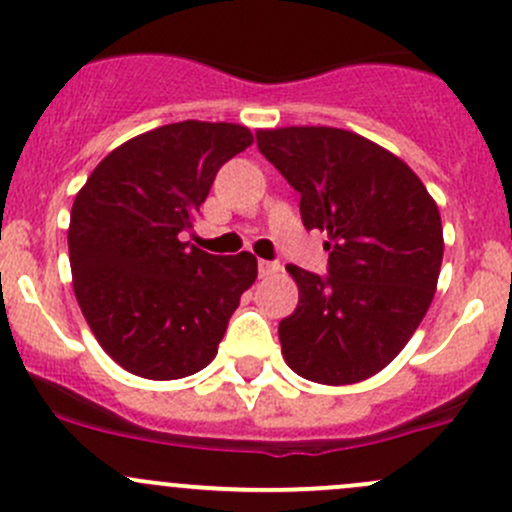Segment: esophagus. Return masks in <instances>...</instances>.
I'll return each instance as SVG.
<instances>
[{"mask_svg": "<svg viewBox=\"0 0 512 512\" xmlns=\"http://www.w3.org/2000/svg\"><path fill=\"white\" fill-rule=\"evenodd\" d=\"M257 270H260V277H270V275H275V272H280V265H277V262L260 260V265H257Z\"/></svg>", "mask_w": 512, "mask_h": 512, "instance_id": "1", "label": "esophagus"}]
</instances>
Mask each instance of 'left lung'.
Here are the masks:
<instances>
[{"mask_svg":"<svg viewBox=\"0 0 512 512\" xmlns=\"http://www.w3.org/2000/svg\"><path fill=\"white\" fill-rule=\"evenodd\" d=\"M257 148L299 193L304 227L327 232V277L287 267L299 289L297 309L280 322L287 366L327 386L379 374L436 292V200L399 156L344 128H260Z\"/></svg>","mask_w":512,"mask_h":512,"instance_id":"left-lung-1","label":"left lung"}]
</instances>
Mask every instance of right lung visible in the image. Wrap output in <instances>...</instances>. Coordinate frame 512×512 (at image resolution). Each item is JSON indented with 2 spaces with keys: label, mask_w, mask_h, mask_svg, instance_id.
<instances>
[{
  "label": "right lung",
  "mask_w": 512,
  "mask_h": 512,
  "mask_svg": "<svg viewBox=\"0 0 512 512\" xmlns=\"http://www.w3.org/2000/svg\"><path fill=\"white\" fill-rule=\"evenodd\" d=\"M252 141L240 123H168L113 148L76 193V302L103 352L131 374L170 381L205 369L257 280L250 252L218 257L180 240L220 165Z\"/></svg>",
  "instance_id": "right-lung-1"
}]
</instances>
